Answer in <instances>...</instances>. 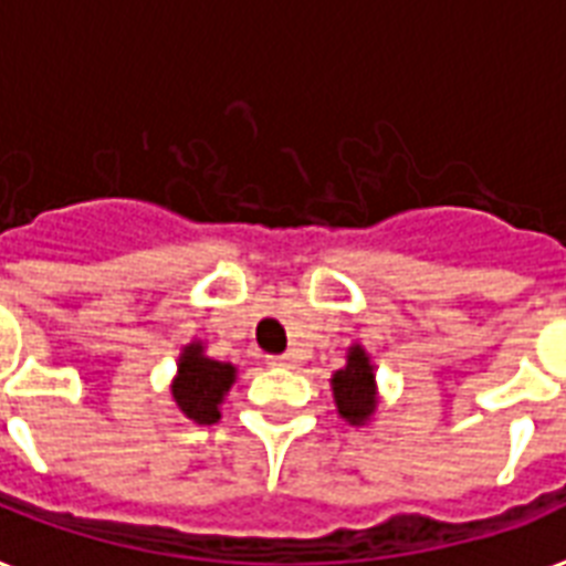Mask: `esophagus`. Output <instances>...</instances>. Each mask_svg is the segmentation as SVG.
<instances>
[{"label":"esophagus","instance_id":"obj_1","mask_svg":"<svg viewBox=\"0 0 566 566\" xmlns=\"http://www.w3.org/2000/svg\"><path fill=\"white\" fill-rule=\"evenodd\" d=\"M266 364H270V367H291V364H293V355H291V353L270 355V358H266Z\"/></svg>","mask_w":566,"mask_h":566}]
</instances>
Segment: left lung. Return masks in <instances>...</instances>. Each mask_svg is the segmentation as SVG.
I'll list each match as a JSON object with an SVG mask.
<instances>
[{
    "instance_id": "obj_1",
    "label": "left lung",
    "mask_w": 566,
    "mask_h": 566,
    "mask_svg": "<svg viewBox=\"0 0 566 566\" xmlns=\"http://www.w3.org/2000/svg\"><path fill=\"white\" fill-rule=\"evenodd\" d=\"M373 378L376 376H373L370 358L364 355L361 346H355L353 353H349V364H346L344 370H337L335 378H332L337 411L353 426H361L376 411V385H373Z\"/></svg>"
}]
</instances>
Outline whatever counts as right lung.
<instances>
[{"mask_svg":"<svg viewBox=\"0 0 566 566\" xmlns=\"http://www.w3.org/2000/svg\"><path fill=\"white\" fill-rule=\"evenodd\" d=\"M234 381L231 364L205 358L202 346L190 344L179 361V378L172 381V399L185 417L199 426H211L220 420L222 394Z\"/></svg>","mask_w":566,"mask_h":566,"instance_id":"right-lung-1","label":"right lung"}]
</instances>
